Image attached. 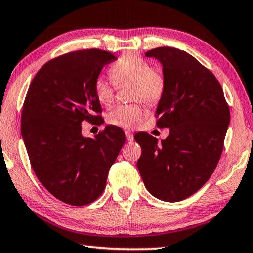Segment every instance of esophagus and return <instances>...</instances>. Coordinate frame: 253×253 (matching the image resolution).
<instances>
[{"label": "esophagus", "instance_id": "esophagus-1", "mask_svg": "<svg viewBox=\"0 0 253 253\" xmlns=\"http://www.w3.org/2000/svg\"><path fill=\"white\" fill-rule=\"evenodd\" d=\"M126 138L127 141H133V139H134L133 133H131L130 131H126Z\"/></svg>", "mask_w": 253, "mask_h": 253}]
</instances>
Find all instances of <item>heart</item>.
<instances>
[{"instance_id": "obj_1", "label": "heart", "mask_w": 253, "mask_h": 253, "mask_svg": "<svg viewBox=\"0 0 253 253\" xmlns=\"http://www.w3.org/2000/svg\"><path fill=\"white\" fill-rule=\"evenodd\" d=\"M111 77L117 85L132 83L131 99L141 100L153 105L162 99L166 91V78L159 70L152 69L147 60L133 53H127L115 62L110 69ZM115 85L103 75L96 77L93 82V92L97 102L109 106L114 99ZM145 115L140 103L119 105L110 111L106 121L114 126L123 129H134Z\"/></svg>"}]
</instances>
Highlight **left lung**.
<instances>
[{
    "mask_svg": "<svg viewBox=\"0 0 253 253\" xmlns=\"http://www.w3.org/2000/svg\"><path fill=\"white\" fill-rule=\"evenodd\" d=\"M145 56L162 65L166 91L156 110L157 126L170 133L161 142L145 132L134 135L142 149L138 169L152 196L181 201L213 173L230 123L229 106L218 80L189 53L162 46Z\"/></svg>",
    "mask_w": 253,
    "mask_h": 253,
    "instance_id": "8db88e82",
    "label": "left lung"
}]
</instances>
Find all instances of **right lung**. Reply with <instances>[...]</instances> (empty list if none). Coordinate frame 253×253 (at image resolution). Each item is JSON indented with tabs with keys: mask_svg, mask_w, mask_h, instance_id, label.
I'll return each instance as SVG.
<instances>
[{
	"mask_svg": "<svg viewBox=\"0 0 253 253\" xmlns=\"http://www.w3.org/2000/svg\"><path fill=\"white\" fill-rule=\"evenodd\" d=\"M115 60L97 48L66 53L44 64L26 93L21 133L31 166L47 191L71 206H85L101 196L126 141L114 126L93 139L82 135L84 120L101 119L95 115L102 110L93 82Z\"/></svg>",
	"mask_w": 253,
	"mask_h": 253,
	"instance_id": "right-lung-1",
	"label": "right lung"
}]
</instances>
